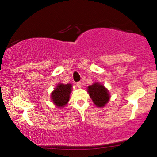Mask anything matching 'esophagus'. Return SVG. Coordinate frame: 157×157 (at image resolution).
I'll use <instances>...</instances> for the list:
<instances>
[{
    "mask_svg": "<svg viewBox=\"0 0 157 157\" xmlns=\"http://www.w3.org/2000/svg\"><path fill=\"white\" fill-rule=\"evenodd\" d=\"M76 86L78 88H81V81H78V82H77L76 83Z\"/></svg>",
    "mask_w": 157,
    "mask_h": 157,
    "instance_id": "1",
    "label": "esophagus"
}]
</instances>
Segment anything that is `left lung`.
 Here are the masks:
<instances>
[{
    "label": "left lung",
    "mask_w": 157,
    "mask_h": 157,
    "mask_svg": "<svg viewBox=\"0 0 157 157\" xmlns=\"http://www.w3.org/2000/svg\"><path fill=\"white\" fill-rule=\"evenodd\" d=\"M90 97L91 98L96 106L98 107L104 106L109 100V91L104 86L98 83H95L88 87Z\"/></svg>",
    "instance_id": "1"
}]
</instances>
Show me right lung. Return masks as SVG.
I'll return each instance as SVG.
<instances>
[{"label":"right lung","instance_id":"right-lung-1","mask_svg":"<svg viewBox=\"0 0 157 157\" xmlns=\"http://www.w3.org/2000/svg\"><path fill=\"white\" fill-rule=\"evenodd\" d=\"M71 84L59 83L51 94V99L58 107H62L69 101L70 93L71 91Z\"/></svg>","mask_w":157,"mask_h":157}]
</instances>
